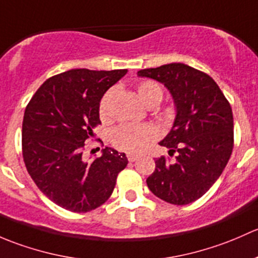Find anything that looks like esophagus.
<instances>
[{
	"instance_id": "esophagus-1",
	"label": "esophagus",
	"mask_w": 258,
	"mask_h": 258,
	"mask_svg": "<svg viewBox=\"0 0 258 258\" xmlns=\"http://www.w3.org/2000/svg\"><path fill=\"white\" fill-rule=\"evenodd\" d=\"M126 158H128L129 161H135V160H138V158H139V156L135 155V154H128V155H126Z\"/></svg>"
}]
</instances>
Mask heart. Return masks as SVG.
<instances>
[{
    "instance_id": "b5f03b06",
    "label": "heart",
    "mask_w": 258,
    "mask_h": 258,
    "mask_svg": "<svg viewBox=\"0 0 258 258\" xmlns=\"http://www.w3.org/2000/svg\"><path fill=\"white\" fill-rule=\"evenodd\" d=\"M113 89L108 90L102 98L99 104V113L102 118L109 116V108ZM138 94L140 99L149 108L156 107L163 99V89L153 81H144L138 84ZM156 138V130L151 125H134L123 124L111 133V143L119 150L126 153H142L145 148Z\"/></svg>"
}]
</instances>
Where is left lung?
<instances>
[{
	"mask_svg": "<svg viewBox=\"0 0 258 258\" xmlns=\"http://www.w3.org/2000/svg\"><path fill=\"white\" fill-rule=\"evenodd\" d=\"M163 83L172 95L176 116L159 144L177 153L176 161L156 159L148 187L172 205H187L215 184L233 148L232 109L216 82L184 63H170L138 72Z\"/></svg>",
	"mask_w": 258,
	"mask_h": 258,
	"instance_id": "left-lung-1",
	"label": "left lung"
}]
</instances>
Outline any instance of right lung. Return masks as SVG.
<instances>
[{"mask_svg":"<svg viewBox=\"0 0 258 258\" xmlns=\"http://www.w3.org/2000/svg\"><path fill=\"white\" fill-rule=\"evenodd\" d=\"M126 70H71L47 79L26 107L22 154L39 190L60 208L88 212L110 198L125 154L103 149L100 158L83 159L84 143L100 124L99 103Z\"/></svg>","mask_w":258,"mask_h":258,"instance_id":"1","label":"right lung"}]
</instances>
